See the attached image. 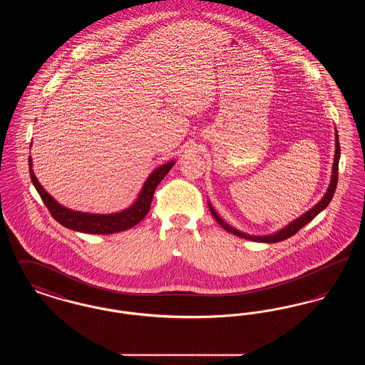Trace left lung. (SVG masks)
I'll use <instances>...</instances> for the list:
<instances>
[{
    "label": "left lung",
    "mask_w": 365,
    "mask_h": 365,
    "mask_svg": "<svg viewBox=\"0 0 365 365\" xmlns=\"http://www.w3.org/2000/svg\"><path fill=\"white\" fill-rule=\"evenodd\" d=\"M335 157H334V167H332V178H331L330 187L327 192L324 194V197L320 200L319 204H316L312 209H309L307 213H304L301 217L295 219L294 222H292L289 226L284 227L283 230L278 231L277 234H272V235H267V237H255V235H247V234H243L241 231H238L237 228L234 227L228 226L226 222L223 219L219 217V215L215 212V209L212 208V205L209 204V209H210V213L212 216L216 219V222L223 227L225 230H227L228 232H232L234 235H238L241 238L245 240H249V241H256V242H267V243H275L280 242V241H284L290 237H293L295 232H298L302 227L305 225H308L313 217H316L322 210L324 208H327V205L330 204L332 197H334V192L336 189V183H338V165H339V156H341V146H339V139H338V134L335 135Z\"/></svg>",
    "instance_id": "obj_1"
}]
</instances>
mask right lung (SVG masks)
Returning a JSON list of instances; mask_svg holds the SVG:
<instances>
[{"mask_svg":"<svg viewBox=\"0 0 365 365\" xmlns=\"http://www.w3.org/2000/svg\"><path fill=\"white\" fill-rule=\"evenodd\" d=\"M29 165H30V176H31L33 185L56 222H58L61 226L67 227L70 230L86 232V234H115L138 225L139 222L148 215L157 185L163 180L165 175L170 173V170L174 165V161L167 163L155 170L145 182L137 201L130 208L124 209L123 212L113 213V215H93V213L76 212V210L64 208L39 185L33 171L31 157H29Z\"/></svg>","mask_w":365,"mask_h":365,"instance_id":"1","label":"right lung"}]
</instances>
